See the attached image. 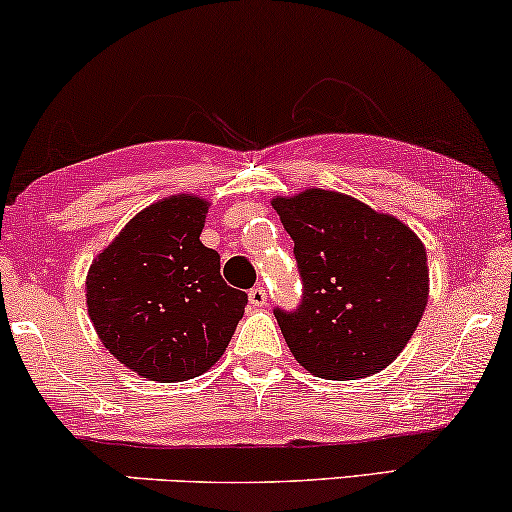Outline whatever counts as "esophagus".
<instances>
[{
  "mask_svg": "<svg viewBox=\"0 0 512 512\" xmlns=\"http://www.w3.org/2000/svg\"><path fill=\"white\" fill-rule=\"evenodd\" d=\"M249 303L254 307H263L268 303V293H265L263 286H254V289L249 291Z\"/></svg>",
  "mask_w": 512,
  "mask_h": 512,
  "instance_id": "1",
  "label": "esophagus"
}]
</instances>
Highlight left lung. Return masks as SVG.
Masks as SVG:
<instances>
[{
  "label": "left lung",
  "instance_id": "obj_1",
  "mask_svg": "<svg viewBox=\"0 0 512 512\" xmlns=\"http://www.w3.org/2000/svg\"><path fill=\"white\" fill-rule=\"evenodd\" d=\"M293 240L303 305L275 310L291 354L324 380L380 373L403 352L429 300L426 249L396 216L338 191L272 198Z\"/></svg>",
  "mask_w": 512,
  "mask_h": 512
}]
</instances>
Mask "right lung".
Segmentation results:
<instances>
[{
	"label": "right lung",
	"mask_w": 512,
	"mask_h": 512,
	"mask_svg": "<svg viewBox=\"0 0 512 512\" xmlns=\"http://www.w3.org/2000/svg\"><path fill=\"white\" fill-rule=\"evenodd\" d=\"M209 202L177 193L132 216L86 277L97 338L132 373L184 382L226 352L247 293L221 277V258L200 242Z\"/></svg>",
	"instance_id": "obj_1"
}]
</instances>
